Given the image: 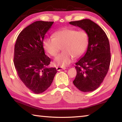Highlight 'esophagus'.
<instances>
[{"mask_svg":"<svg viewBox=\"0 0 122 122\" xmlns=\"http://www.w3.org/2000/svg\"><path fill=\"white\" fill-rule=\"evenodd\" d=\"M66 69V67H56V70L57 71H60L61 70H65V69Z\"/></svg>","mask_w":122,"mask_h":122,"instance_id":"esophagus-1","label":"esophagus"}]
</instances>
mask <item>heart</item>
<instances>
[{"label": "heart", "mask_w": 122, "mask_h": 122, "mask_svg": "<svg viewBox=\"0 0 122 122\" xmlns=\"http://www.w3.org/2000/svg\"><path fill=\"white\" fill-rule=\"evenodd\" d=\"M54 37L44 39L43 47L45 51L52 56H55L62 47L63 52L57 56L54 60V65L65 67L79 57L85 53L88 46V36L83 30L65 28L57 31Z\"/></svg>", "instance_id": "obj_1"}]
</instances>
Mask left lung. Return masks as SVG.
<instances>
[{
  "label": "left lung",
  "mask_w": 122,
  "mask_h": 122,
  "mask_svg": "<svg viewBox=\"0 0 122 122\" xmlns=\"http://www.w3.org/2000/svg\"><path fill=\"white\" fill-rule=\"evenodd\" d=\"M69 24L82 29L88 37L85 54L75 63L76 75L73 83L81 91H93L100 86L109 71L111 61L109 39L104 31L90 19Z\"/></svg>",
  "instance_id": "1"
}]
</instances>
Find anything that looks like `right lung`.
Listing matches in <instances>:
<instances>
[{
    "instance_id": "obj_1",
    "label": "right lung",
    "mask_w": 122,
    "mask_h": 122,
    "mask_svg": "<svg viewBox=\"0 0 122 122\" xmlns=\"http://www.w3.org/2000/svg\"><path fill=\"white\" fill-rule=\"evenodd\" d=\"M54 22L36 21L24 29L15 46L13 62L19 78L36 94L47 90L57 72L48 67L51 59L45 54L43 42Z\"/></svg>"
}]
</instances>
